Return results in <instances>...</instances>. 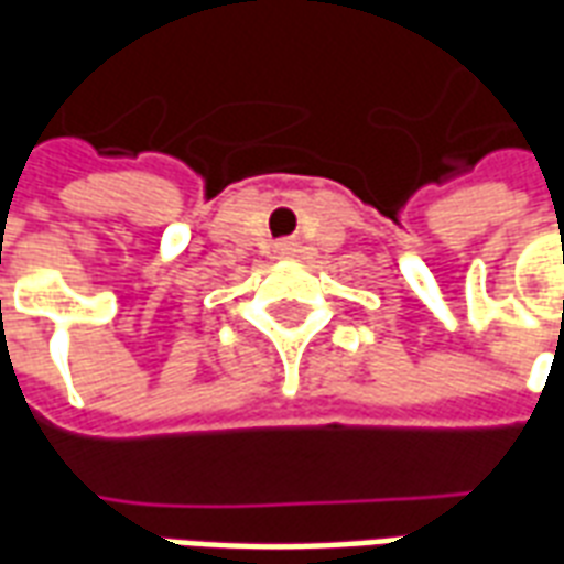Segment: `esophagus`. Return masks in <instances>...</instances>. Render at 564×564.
I'll return each instance as SVG.
<instances>
[{"mask_svg": "<svg viewBox=\"0 0 564 564\" xmlns=\"http://www.w3.org/2000/svg\"><path fill=\"white\" fill-rule=\"evenodd\" d=\"M295 241L293 238H283V241H278V253H283V257H293L295 253Z\"/></svg>", "mask_w": 564, "mask_h": 564, "instance_id": "esophagus-1", "label": "esophagus"}]
</instances>
